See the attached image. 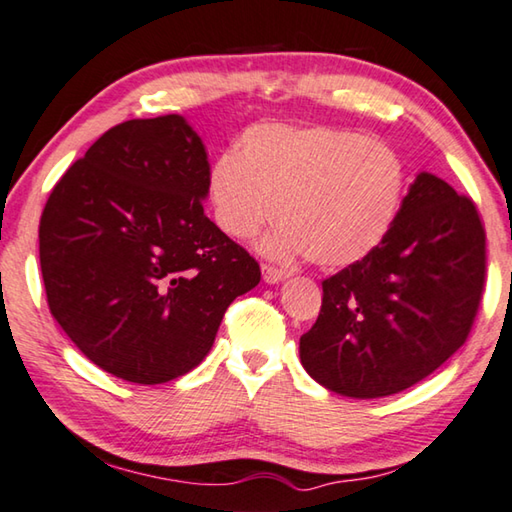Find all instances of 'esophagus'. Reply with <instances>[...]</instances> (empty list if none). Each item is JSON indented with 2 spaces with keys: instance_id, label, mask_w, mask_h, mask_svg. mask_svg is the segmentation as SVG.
Listing matches in <instances>:
<instances>
[{
  "instance_id": "obj_1",
  "label": "esophagus",
  "mask_w": 512,
  "mask_h": 512,
  "mask_svg": "<svg viewBox=\"0 0 512 512\" xmlns=\"http://www.w3.org/2000/svg\"><path fill=\"white\" fill-rule=\"evenodd\" d=\"M288 276H290L288 270H281V267H274V265H263V279H265V283H270V285L281 283V281L288 279Z\"/></svg>"
}]
</instances>
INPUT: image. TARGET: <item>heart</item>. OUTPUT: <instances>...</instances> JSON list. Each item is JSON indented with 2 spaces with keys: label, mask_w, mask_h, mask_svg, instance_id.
Returning <instances> with one entry per match:
<instances>
[{
  "label": "heart",
  "mask_w": 512,
  "mask_h": 512,
  "mask_svg": "<svg viewBox=\"0 0 512 512\" xmlns=\"http://www.w3.org/2000/svg\"><path fill=\"white\" fill-rule=\"evenodd\" d=\"M405 184V164L387 143L330 125L261 123L242 132L236 155L215 161L209 197L231 238L256 236L276 211L267 254L348 267L387 238Z\"/></svg>",
  "instance_id": "heart-1"
}]
</instances>
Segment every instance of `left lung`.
I'll list each match as a JSON object with an SVG mask.
<instances>
[{
	"instance_id": "obj_1",
	"label": "left lung",
	"mask_w": 512,
	"mask_h": 512,
	"mask_svg": "<svg viewBox=\"0 0 512 512\" xmlns=\"http://www.w3.org/2000/svg\"><path fill=\"white\" fill-rule=\"evenodd\" d=\"M486 283V231L470 197L420 173L382 245L330 276L303 369L348 398H384L459 351Z\"/></svg>"
}]
</instances>
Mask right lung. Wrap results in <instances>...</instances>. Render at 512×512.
<instances>
[{
	"label": "right lung",
	"instance_id": "add662e5",
	"mask_svg": "<svg viewBox=\"0 0 512 512\" xmlns=\"http://www.w3.org/2000/svg\"><path fill=\"white\" fill-rule=\"evenodd\" d=\"M211 166L184 116L114 125L53 186L40 267L53 319L87 360L134 384L211 351L261 267L204 215Z\"/></svg>",
	"mask_w": 512,
	"mask_h": 512
}]
</instances>
